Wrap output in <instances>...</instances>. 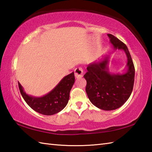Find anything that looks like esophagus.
I'll return each instance as SVG.
<instances>
[{
	"label": "esophagus",
	"mask_w": 152,
	"mask_h": 152,
	"mask_svg": "<svg viewBox=\"0 0 152 152\" xmlns=\"http://www.w3.org/2000/svg\"><path fill=\"white\" fill-rule=\"evenodd\" d=\"M74 75H75L76 78H81L83 76V69L82 68H76L74 70Z\"/></svg>",
	"instance_id": "1"
}]
</instances>
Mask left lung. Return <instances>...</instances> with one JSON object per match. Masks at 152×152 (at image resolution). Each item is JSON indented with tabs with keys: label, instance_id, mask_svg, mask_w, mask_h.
Returning <instances> with one entry per match:
<instances>
[{
	"label": "left lung",
	"instance_id": "8db88e82",
	"mask_svg": "<svg viewBox=\"0 0 152 152\" xmlns=\"http://www.w3.org/2000/svg\"><path fill=\"white\" fill-rule=\"evenodd\" d=\"M107 35L114 49L124 50L127 56V71L124 74L110 72L109 56H105L101 60L90 63L83 77L87 81V95L92 104L103 110H113L121 107L129 98L135 71L127 46L114 35Z\"/></svg>",
	"mask_w": 152,
	"mask_h": 152
}]
</instances>
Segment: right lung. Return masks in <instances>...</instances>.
Masks as SVG:
<instances>
[{"label":"right lung","mask_w":152,"mask_h":152,"mask_svg":"<svg viewBox=\"0 0 152 152\" xmlns=\"http://www.w3.org/2000/svg\"><path fill=\"white\" fill-rule=\"evenodd\" d=\"M74 81V73L72 72L64 76L50 92L40 97L28 95L19 82L18 86L23 98L32 109L39 114L51 115L59 112L66 106Z\"/></svg>","instance_id":"add662e5"}]
</instances>
